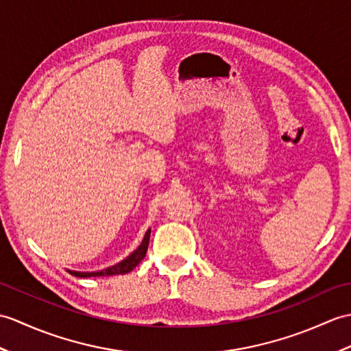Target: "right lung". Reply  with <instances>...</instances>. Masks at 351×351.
<instances>
[{
  "mask_svg": "<svg viewBox=\"0 0 351 351\" xmlns=\"http://www.w3.org/2000/svg\"><path fill=\"white\" fill-rule=\"evenodd\" d=\"M149 236H151V229L146 232L145 238L142 241L141 245L136 251H133L132 254H130L125 260H122L121 263L104 269L101 272H71L73 275L80 276V278H88V276H104V275H122V274H128L130 271H133V269L142 262L143 257L146 256V251H148V245H149Z\"/></svg>",
  "mask_w": 351,
  "mask_h": 351,
  "instance_id": "1",
  "label": "right lung"
}]
</instances>
